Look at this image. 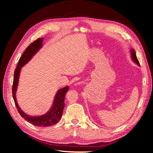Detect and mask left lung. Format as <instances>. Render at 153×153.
Returning <instances> with one entry per match:
<instances>
[{"label": "left lung", "mask_w": 153, "mask_h": 153, "mask_svg": "<svg viewBox=\"0 0 153 153\" xmlns=\"http://www.w3.org/2000/svg\"><path fill=\"white\" fill-rule=\"evenodd\" d=\"M131 58L133 59V61L134 62H135L137 65L140 66V63L139 62H138V60L137 59V56H136V53H135V50H134L133 49H131Z\"/></svg>", "instance_id": "obj_1"}]
</instances>
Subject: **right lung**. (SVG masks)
<instances>
[{
	"mask_svg": "<svg viewBox=\"0 0 153 153\" xmlns=\"http://www.w3.org/2000/svg\"><path fill=\"white\" fill-rule=\"evenodd\" d=\"M43 40V38L37 39L33 43H32L30 45L28 46V47L25 49V52L22 54L19 61H18V65L15 70V73H14V80L12 87V92L13 100L14 101H15L16 107L21 116L25 119L26 121L29 122L32 124L34 125V126L45 127L52 126V125L56 124L61 119L63 109L64 106H65V104H64V98H65L66 92L69 90V87L66 86L62 88V89H59L57 91L56 95L55 96L54 101L52 108H51V109L47 114L43 115H40V116H29V115H27L23 112L16 102V98L15 95L21 68L22 67L25 65L31 59V58L38 52L39 50L42 47Z\"/></svg>",
	"mask_w": 153,
	"mask_h": 153,
	"instance_id": "add662e5",
	"label": "right lung"
}]
</instances>
